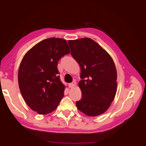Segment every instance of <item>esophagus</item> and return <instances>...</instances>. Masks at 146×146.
I'll list each match as a JSON object with an SVG mask.
<instances>
[{
	"mask_svg": "<svg viewBox=\"0 0 146 146\" xmlns=\"http://www.w3.org/2000/svg\"><path fill=\"white\" fill-rule=\"evenodd\" d=\"M76 82L73 81V82H72V83H70V84H69V87H70V88H73V87H75V86H76Z\"/></svg>",
	"mask_w": 146,
	"mask_h": 146,
	"instance_id": "34e87169",
	"label": "esophagus"
}]
</instances>
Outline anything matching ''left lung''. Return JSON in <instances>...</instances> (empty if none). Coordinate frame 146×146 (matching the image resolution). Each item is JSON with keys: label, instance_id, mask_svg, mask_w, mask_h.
Masks as SVG:
<instances>
[{"label": "left lung", "instance_id": "left-lung-1", "mask_svg": "<svg viewBox=\"0 0 146 146\" xmlns=\"http://www.w3.org/2000/svg\"><path fill=\"white\" fill-rule=\"evenodd\" d=\"M71 54L80 65L78 82L82 98L76 102L78 109L88 116L102 114L109 108L117 91L114 62L99 44L84 38L69 40Z\"/></svg>", "mask_w": 146, "mask_h": 146}]
</instances>
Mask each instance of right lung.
<instances>
[{"label":"right lung","instance_id":"add662e5","mask_svg":"<svg viewBox=\"0 0 146 146\" xmlns=\"http://www.w3.org/2000/svg\"><path fill=\"white\" fill-rule=\"evenodd\" d=\"M70 52L65 39L50 38L39 42L26 53L18 74V86L27 105L39 114L56 109L64 96V85L58 61Z\"/></svg>","mask_w":146,"mask_h":146}]
</instances>
